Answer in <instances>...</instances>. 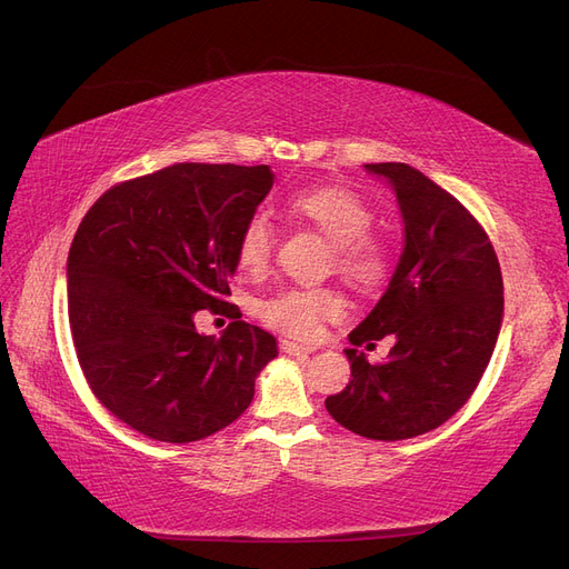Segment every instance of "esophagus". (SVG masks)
Instances as JSON below:
<instances>
[{"label": "esophagus", "mask_w": 569, "mask_h": 569, "mask_svg": "<svg viewBox=\"0 0 569 569\" xmlns=\"http://www.w3.org/2000/svg\"><path fill=\"white\" fill-rule=\"evenodd\" d=\"M279 347H281V351H286L288 356H305V353H311V351H313L311 347L298 345V342H292V340H281Z\"/></svg>", "instance_id": "34e87169"}]
</instances>
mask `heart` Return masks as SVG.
Returning a JSON list of instances; mask_svg holds the SVG:
<instances>
[{"instance_id": "heart-1", "label": "heart", "mask_w": 569, "mask_h": 569, "mask_svg": "<svg viewBox=\"0 0 569 569\" xmlns=\"http://www.w3.org/2000/svg\"><path fill=\"white\" fill-rule=\"evenodd\" d=\"M288 210L317 227L330 246L328 267L356 290L372 292L389 279L391 250L375 234L370 206L345 187L302 189L288 199ZM273 224L267 213H252L237 239V260L248 273H262L273 252ZM345 300L330 286L281 288L258 302V317L292 338H311L326 319L340 317Z\"/></svg>"}]
</instances>
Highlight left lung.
<instances>
[{
  "label": "left lung",
  "mask_w": 569,
  "mask_h": 569,
  "mask_svg": "<svg viewBox=\"0 0 569 569\" xmlns=\"http://www.w3.org/2000/svg\"><path fill=\"white\" fill-rule=\"evenodd\" d=\"M401 206L406 248L382 300L349 332L353 347L391 335L385 363L347 349L351 380L326 408L372 440H403L446 425L476 391L497 345L503 283L482 224L408 163H366Z\"/></svg>",
  "instance_id": "left-lung-1"
}]
</instances>
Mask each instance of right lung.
<instances>
[{
	"mask_svg": "<svg viewBox=\"0 0 569 569\" xmlns=\"http://www.w3.org/2000/svg\"><path fill=\"white\" fill-rule=\"evenodd\" d=\"M273 184L269 166L173 163L110 187L68 256L77 359L98 401L161 443L229 427L256 393L277 340L227 298L237 239ZM201 308L234 318L199 336Z\"/></svg>",
	"mask_w": 569,
	"mask_h": 569,
	"instance_id": "obj_1",
	"label": "right lung"
}]
</instances>
